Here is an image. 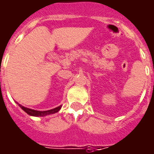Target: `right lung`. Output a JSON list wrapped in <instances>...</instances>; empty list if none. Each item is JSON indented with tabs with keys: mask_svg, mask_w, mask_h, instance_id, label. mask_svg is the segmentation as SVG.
Here are the masks:
<instances>
[{
	"mask_svg": "<svg viewBox=\"0 0 154 154\" xmlns=\"http://www.w3.org/2000/svg\"><path fill=\"white\" fill-rule=\"evenodd\" d=\"M20 107H21L22 110L26 112V113L30 116H33V117H45V116H47V115H51L53 114V113H56L60 109L62 106H59L57 107H55L53 109H51V110H47V111H37V110H34V109H31V108H28V107H23L22 105L19 104L18 103H17Z\"/></svg>",
	"mask_w": 154,
	"mask_h": 154,
	"instance_id": "1",
	"label": "right lung"
}]
</instances>
